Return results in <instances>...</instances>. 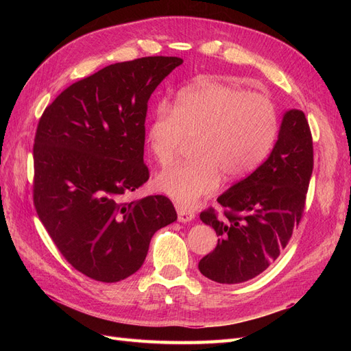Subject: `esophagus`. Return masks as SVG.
Returning a JSON list of instances; mask_svg holds the SVG:
<instances>
[{"label":"esophagus","mask_w":351,"mask_h":351,"mask_svg":"<svg viewBox=\"0 0 351 351\" xmlns=\"http://www.w3.org/2000/svg\"><path fill=\"white\" fill-rule=\"evenodd\" d=\"M177 215H178V221L180 222H190L193 218H195V214L190 209L187 208H183V206H178L177 208Z\"/></svg>","instance_id":"obj_1"}]
</instances>
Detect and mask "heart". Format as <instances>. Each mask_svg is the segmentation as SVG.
I'll use <instances>...</instances> for the list:
<instances>
[{
    "instance_id": "1",
    "label": "heart",
    "mask_w": 351,
    "mask_h": 351,
    "mask_svg": "<svg viewBox=\"0 0 351 351\" xmlns=\"http://www.w3.org/2000/svg\"><path fill=\"white\" fill-rule=\"evenodd\" d=\"M277 133L268 97L219 82L197 83L178 95L174 110L161 105L147 127V145L161 165L174 161L186 137H196V158L164 169L156 186L178 205L192 206L214 192L221 173L236 180L254 171Z\"/></svg>"
}]
</instances>
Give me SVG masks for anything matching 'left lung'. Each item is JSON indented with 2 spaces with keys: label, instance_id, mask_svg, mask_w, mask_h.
<instances>
[{
  "label": "left lung",
  "instance_id": "obj_1",
  "mask_svg": "<svg viewBox=\"0 0 351 351\" xmlns=\"http://www.w3.org/2000/svg\"><path fill=\"white\" fill-rule=\"evenodd\" d=\"M312 169L309 123L300 110L285 111L267 161L217 199L224 217L212 208L200 214L219 239L199 271L219 284H240L267 269L299 226Z\"/></svg>",
  "mask_w": 351,
  "mask_h": 351
}]
</instances>
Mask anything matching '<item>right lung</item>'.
<instances>
[{
	"label": "right lung",
	"instance_id": "obj_1",
	"mask_svg": "<svg viewBox=\"0 0 351 351\" xmlns=\"http://www.w3.org/2000/svg\"><path fill=\"white\" fill-rule=\"evenodd\" d=\"M178 57L115 62L73 83L42 114L34 146V202L52 241L86 277L117 282L139 269L155 232L177 219L171 200L124 204L149 178L145 119Z\"/></svg>",
	"mask_w": 351,
	"mask_h": 351
}]
</instances>
